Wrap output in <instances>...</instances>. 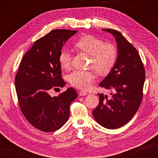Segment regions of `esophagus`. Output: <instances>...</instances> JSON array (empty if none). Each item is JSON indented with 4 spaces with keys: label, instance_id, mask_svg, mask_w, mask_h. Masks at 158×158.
Returning <instances> with one entry per match:
<instances>
[{
    "label": "esophagus",
    "instance_id": "1",
    "mask_svg": "<svg viewBox=\"0 0 158 158\" xmlns=\"http://www.w3.org/2000/svg\"><path fill=\"white\" fill-rule=\"evenodd\" d=\"M87 94H87V92H85V91H80V92H79V95L80 96H86Z\"/></svg>",
    "mask_w": 158,
    "mask_h": 158
}]
</instances>
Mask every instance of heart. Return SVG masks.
Instances as JSON below:
<instances>
[{
    "label": "heart",
    "mask_w": 158,
    "mask_h": 158,
    "mask_svg": "<svg viewBox=\"0 0 158 158\" xmlns=\"http://www.w3.org/2000/svg\"><path fill=\"white\" fill-rule=\"evenodd\" d=\"M75 47L91 56L89 67L100 74L108 73L115 64L117 50L110 43H105L102 39L92 35H85L75 43ZM60 64L63 69H68L71 64V53L66 49L59 55ZM96 76L92 70H74L68 76L69 81L75 88L88 89L94 81Z\"/></svg>",
    "instance_id": "1"
}]
</instances>
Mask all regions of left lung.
I'll list each match as a JSON object with an SVG mask.
<instances>
[{"label":"left lung","mask_w":158,"mask_h":158,"mask_svg":"<svg viewBox=\"0 0 158 158\" xmlns=\"http://www.w3.org/2000/svg\"><path fill=\"white\" fill-rule=\"evenodd\" d=\"M115 38L117 48L115 64L99 86L112 89L108 98L98 94L100 102L93 110V116L100 126L116 129L130 122L135 115L143 99L145 72L137 50L118 31L102 29Z\"/></svg>","instance_id":"left-lung-1"}]
</instances>
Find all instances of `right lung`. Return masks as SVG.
Returning a JSON list of instances; mask_svg holds the SVG:
<instances>
[{
  "label": "right lung",
  "mask_w": 158,
  "mask_h": 158,
  "mask_svg": "<svg viewBox=\"0 0 158 158\" xmlns=\"http://www.w3.org/2000/svg\"><path fill=\"white\" fill-rule=\"evenodd\" d=\"M77 32L53 30L34 43L23 56L15 79L20 109L30 123L43 132L60 129L69 119L70 104L77 97L72 88L58 96L52 89L66 84L61 75L59 55L64 43Z\"/></svg>",
  "instance_id": "obj_1"
}]
</instances>
